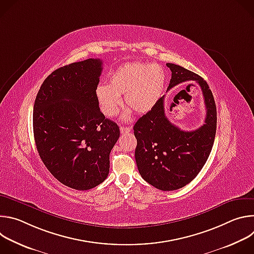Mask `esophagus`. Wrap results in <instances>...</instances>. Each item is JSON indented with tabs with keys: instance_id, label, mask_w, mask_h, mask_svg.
Masks as SVG:
<instances>
[{
	"instance_id": "obj_1",
	"label": "esophagus",
	"mask_w": 254,
	"mask_h": 254,
	"mask_svg": "<svg viewBox=\"0 0 254 254\" xmlns=\"http://www.w3.org/2000/svg\"><path fill=\"white\" fill-rule=\"evenodd\" d=\"M120 130H121L122 133H127V132H129L131 130V128L127 127H121Z\"/></svg>"
}]
</instances>
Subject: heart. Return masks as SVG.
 Returning <instances> with one entry per match:
<instances>
[{
    "label": "heart",
    "mask_w": 254,
    "mask_h": 254,
    "mask_svg": "<svg viewBox=\"0 0 254 254\" xmlns=\"http://www.w3.org/2000/svg\"><path fill=\"white\" fill-rule=\"evenodd\" d=\"M166 75L162 67L147 63H129L115 70L108 85L96 88V99L102 114L107 118L116 117L122 104L121 97L130 110L146 114L157 104L163 95ZM127 110L124 119H129Z\"/></svg>",
    "instance_id": "obj_1"
}]
</instances>
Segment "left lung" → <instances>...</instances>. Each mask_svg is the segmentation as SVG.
<instances>
[{
  "label": "left lung",
  "mask_w": 254,
  "mask_h": 254,
  "mask_svg": "<svg viewBox=\"0 0 254 254\" xmlns=\"http://www.w3.org/2000/svg\"><path fill=\"white\" fill-rule=\"evenodd\" d=\"M167 66L172 71L168 90L194 80L202 89L206 106L204 125L186 131L166 117L163 96L133 127L137 141L134 157L140 176L159 190L173 191L189 184L205 165L214 143L217 112L213 94L201 76L180 65Z\"/></svg>",
  "instance_id": "obj_1"
}]
</instances>
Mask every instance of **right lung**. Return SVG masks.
Here are the masks:
<instances>
[{"mask_svg": "<svg viewBox=\"0 0 254 254\" xmlns=\"http://www.w3.org/2000/svg\"><path fill=\"white\" fill-rule=\"evenodd\" d=\"M100 59L89 58L53 71L36 96L33 130L48 171L63 185L89 190L110 173V154L120 137L116 123L99 110Z\"/></svg>", "mask_w": 254, "mask_h": 254, "instance_id": "add662e5", "label": "right lung"}]
</instances>
